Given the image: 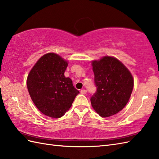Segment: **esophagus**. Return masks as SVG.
<instances>
[{"label": "esophagus", "instance_id": "esophagus-1", "mask_svg": "<svg viewBox=\"0 0 159 159\" xmlns=\"http://www.w3.org/2000/svg\"><path fill=\"white\" fill-rule=\"evenodd\" d=\"M80 93H81V94H85L87 93V91L85 89H83L80 90Z\"/></svg>", "mask_w": 159, "mask_h": 159}]
</instances>
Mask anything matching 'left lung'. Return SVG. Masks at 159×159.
<instances>
[{"label":"left lung","instance_id":"8db88e82","mask_svg":"<svg viewBox=\"0 0 159 159\" xmlns=\"http://www.w3.org/2000/svg\"><path fill=\"white\" fill-rule=\"evenodd\" d=\"M96 93L91 97L93 109L107 117L120 112L130 99L134 80L130 71L117 59L105 56L92 62Z\"/></svg>","mask_w":159,"mask_h":159}]
</instances>
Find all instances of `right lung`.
Returning a JSON list of instances; mask_svg holds the SVG:
<instances>
[{"mask_svg": "<svg viewBox=\"0 0 159 159\" xmlns=\"http://www.w3.org/2000/svg\"><path fill=\"white\" fill-rule=\"evenodd\" d=\"M67 61L55 53L43 55L33 67L26 85L33 103L46 116L62 117L79 93L72 80L64 76Z\"/></svg>", "mask_w": 159, "mask_h": 159, "instance_id": "right-lung-1", "label": "right lung"}]
</instances>
